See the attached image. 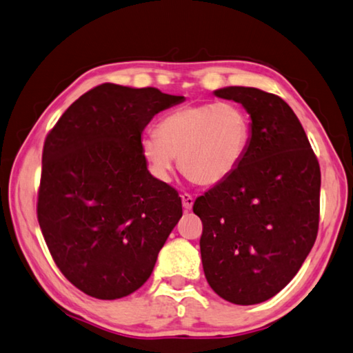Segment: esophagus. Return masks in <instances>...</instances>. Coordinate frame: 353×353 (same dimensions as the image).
Listing matches in <instances>:
<instances>
[{
    "mask_svg": "<svg viewBox=\"0 0 353 353\" xmlns=\"http://www.w3.org/2000/svg\"><path fill=\"white\" fill-rule=\"evenodd\" d=\"M181 201H183L184 210H190L192 205H194V196L189 195V194H183L181 195Z\"/></svg>",
    "mask_w": 353,
    "mask_h": 353,
    "instance_id": "34e87169",
    "label": "esophagus"
}]
</instances>
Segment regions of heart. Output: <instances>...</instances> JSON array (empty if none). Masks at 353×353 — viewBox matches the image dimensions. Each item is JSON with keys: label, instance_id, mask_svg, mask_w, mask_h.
<instances>
[{"label": "heart", "instance_id": "b5f03b06", "mask_svg": "<svg viewBox=\"0 0 353 353\" xmlns=\"http://www.w3.org/2000/svg\"><path fill=\"white\" fill-rule=\"evenodd\" d=\"M250 118L235 103L185 105L161 118L157 134L141 139V152L158 179L169 181L179 158L183 174L214 185L239 168L250 143Z\"/></svg>", "mask_w": 353, "mask_h": 353}]
</instances>
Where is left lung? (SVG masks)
<instances>
[{
    "label": "left lung",
    "instance_id": "8db88e82",
    "mask_svg": "<svg viewBox=\"0 0 353 353\" xmlns=\"http://www.w3.org/2000/svg\"><path fill=\"white\" fill-rule=\"evenodd\" d=\"M215 95L243 104L250 143L243 163L194 204L205 280L225 301L269 300L304 263L320 223V164L290 105L255 88Z\"/></svg>",
    "mask_w": 353,
    "mask_h": 353
}]
</instances>
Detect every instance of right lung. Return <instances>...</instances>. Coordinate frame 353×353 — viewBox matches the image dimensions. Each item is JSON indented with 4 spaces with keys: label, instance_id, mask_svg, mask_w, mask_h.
Instances as JSON below:
<instances>
[{
    "label": "right lung",
    "instance_id": "1",
    "mask_svg": "<svg viewBox=\"0 0 353 353\" xmlns=\"http://www.w3.org/2000/svg\"><path fill=\"white\" fill-rule=\"evenodd\" d=\"M183 101L104 83L46 137L38 223L58 269L84 294L117 300L141 288L181 218L178 192L148 170L141 134L158 112Z\"/></svg>",
    "mask_w": 353,
    "mask_h": 353
}]
</instances>
